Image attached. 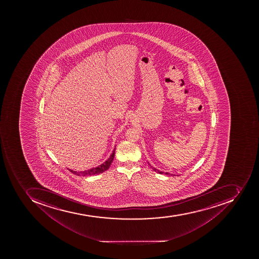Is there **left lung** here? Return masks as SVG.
<instances>
[{"label": "left lung", "instance_id": "8db88e82", "mask_svg": "<svg viewBox=\"0 0 259 259\" xmlns=\"http://www.w3.org/2000/svg\"><path fill=\"white\" fill-rule=\"evenodd\" d=\"M149 165H150V166H151V164H150V163H149ZM151 168L153 169V170H154V171H155V172H157V174H166V175H168V176H175V175H174V174H169V172H163V171H159V170H158V169L157 168H155V167H152V166H151Z\"/></svg>", "mask_w": 259, "mask_h": 259}]
</instances>
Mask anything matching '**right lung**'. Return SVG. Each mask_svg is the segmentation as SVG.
I'll list each match as a JSON object with an SVG mask.
<instances>
[{
    "label": "right lung",
    "instance_id": "obj_1",
    "mask_svg": "<svg viewBox=\"0 0 259 259\" xmlns=\"http://www.w3.org/2000/svg\"><path fill=\"white\" fill-rule=\"evenodd\" d=\"M115 150L112 151L110 157L107 159L104 163L102 164L99 165L98 167H93V168L89 169V170H85L83 171H73L71 169H69V171H71L72 174L77 176H82V177H85V176H93L96 175V174H102L104 171H106L110 167L111 163H112L113 159H114L115 155Z\"/></svg>",
    "mask_w": 259,
    "mask_h": 259
}]
</instances>
